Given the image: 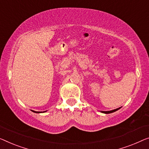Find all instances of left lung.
I'll return each mask as SVG.
<instances>
[{"mask_svg": "<svg viewBox=\"0 0 149 149\" xmlns=\"http://www.w3.org/2000/svg\"><path fill=\"white\" fill-rule=\"evenodd\" d=\"M120 108H116V109L115 110H110V111H100L102 113H104V114H110V113H112V112H116V111L118 110Z\"/></svg>", "mask_w": 149, "mask_h": 149, "instance_id": "1", "label": "left lung"}]
</instances>
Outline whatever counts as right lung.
I'll return each mask as SVG.
<instances>
[{
  "instance_id": "1",
  "label": "right lung",
  "mask_w": 149,
  "mask_h": 149,
  "mask_svg": "<svg viewBox=\"0 0 149 149\" xmlns=\"http://www.w3.org/2000/svg\"><path fill=\"white\" fill-rule=\"evenodd\" d=\"M33 112H35V113H41L42 112H36V111H33ZM47 112V110L45 111V112Z\"/></svg>"
}]
</instances>
